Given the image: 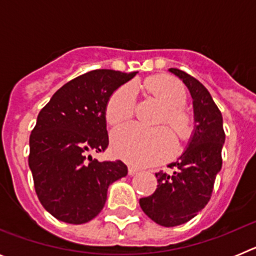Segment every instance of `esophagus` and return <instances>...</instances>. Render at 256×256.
<instances>
[{"label":"esophagus","instance_id":"obj_1","mask_svg":"<svg viewBox=\"0 0 256 256\" xmlns=\"http://www.w3.org/2000/svg\"><path fill=\"white\" fill-rule=\"evenodd\" d=\"M137 172H138V170H137L136 168H133V166H130V168H128V174H130V176H134Z\"/></svg>","mask_w":256,"mask_h":256}]
</instances>
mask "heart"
<instances>
[{"instance_id": "obj_1", "label": "heart", "mask_w": 256, "mask_h": 256, "mask_svg": "<svg viewBox=\"0 0 256 256\" xmlns=\"http://www.w3.org/2000/svg\"><path fill=\"white\" fill-rule=\"evenodd\" d=\"M144 86L166 108L164 120L180 138L188 137L192 130L191 118L182 112L187 94L182 83L170 76L148 79ZM137 90L134 84L120 87L110 97L106 105V120L118 124L134 112ZM112 148L116 156L136 166L158 164L172 156L176 150V140L168 128L160 126L148 130L136 123L118 126L112 133Z\"/></svg>"}]
</instances>
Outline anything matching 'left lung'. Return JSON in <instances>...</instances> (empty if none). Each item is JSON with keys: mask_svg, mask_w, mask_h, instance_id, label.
<instances>
[{"mask_svg": "<svg viewBox=\"0 0 256 256\" xmlns=\"http://www.w3.org/2000/svg\"><path fill=\"white\" fill-rule=\"evenodd\" d=\"M169 72L188 88L195 126L186 150L177 162L169 164L174 168L173 173H155L159 183L156 191L148 198H140L144 214L162 227H176L191 220L209 202L222 168L226 140L223 118L209 91L182 70L170 68Z\"/></svg>", "mask_w": 256, "mask_h": 256, "instance_id": "1", "label": "left lung"}]
</instances>
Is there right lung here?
<instances>
[{
	"mask_svg": "<svg viewBox=\"0 0 256 256\" xmlns=\"http://www.w3.org/2000/svg\"><path fill=\"white\" fill-rule=\"evenodd\" d=\"M136 74L88 72L58 90L38 114L29 138V168L40 204L58 220L83 224L94 219L108 186L128 174L120 160L101 162L90 152L108 148L106 105Z\"/></svg>",
	"mask_w": 256,
	"mask_h": 256,
	"instance_id": "1",
	"label": "right lung"
}]
</instances>
